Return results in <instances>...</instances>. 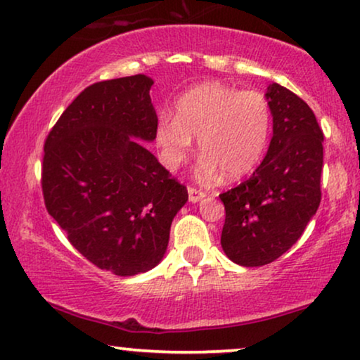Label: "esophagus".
<instances>
[{
  "label": "esophagus",
  "instance_id": "34e87169",
  "mask_svg": "<svg viewBox=\"0 0 360 360\" xmlns=\"http://www.w3.org/2000/svg\"><path fill=\"white\" fill-rule=\"evenodd\" d=\"M205 197H207L205 191H200L197 188H193V186H188V200L191 203H198L200 200H203Z\"/></svg>",
  "mask_w": 360,
  "mask_h": 360
}]
</instances>
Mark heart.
<instances>
[{
	"instance_id": "heart-1",
	"label": "heart",
	"mask_w": 360,
	"mask_h": 360,
	"mask_svg": "<svg viewBox=\"0 0 360 360\" xmlns=\"http://www.w3.org/2000/svg\"><path fill=\"white\" fill-rule=\"evenodd\" d=\"M273 115L259 91H240L221 82H203L179 97L174 115L163 114L155 127V146L167 169L175 172L193 152L198 139V175L226 180L251 174L263 160Z\"/></svg>"
}]
</instances>
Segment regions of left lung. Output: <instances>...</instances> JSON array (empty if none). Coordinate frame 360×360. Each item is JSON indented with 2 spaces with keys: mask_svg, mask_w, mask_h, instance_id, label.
Returning a JSON list of instances; mask_svg holds the SVG:
<instances>
[{
  "mask_svg": "<svg viewBox=\"0 0 360 360\" xmlns=\"http://www.w3.org/2000/svg\"><path fill=\"white\" fill-rule=\"evenodd\" d=\"M273 137L261 165L225 205L221 248L233 263L255 268L273 263L300 240L321 203L323 130L301 97L269 84Z\"/></svg>",
  "mask_w": 360,
  "mask_h": 360,
  "instance_id": "1",
  "label": "left lung"
}]
</instances>
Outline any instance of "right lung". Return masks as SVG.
I'll return each instance as SVG.
<instances>
[{
  "label": "right lung",
  "mask_w": 360,
  "mask_h": 360,
  "mask_svg": "<svg viewBox=\"0 0 360 360\" xmlns=\"http://www.w3.org/2000/svg\"><path fill=\"white\" fill-rule=\"evenodd\" d=\"M152 86L143 74L92 84L44 143L46 208L84 258L117 276L160 263L188 200L142 143L155 140Z\"/></svg>",
  "instance_id": "add662e5"
}]
</instances>
